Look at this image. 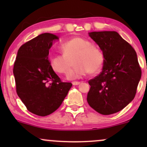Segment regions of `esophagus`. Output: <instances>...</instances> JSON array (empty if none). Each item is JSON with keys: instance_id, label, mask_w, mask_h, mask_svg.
I'll list each match as a JSON object with an SVG mask.
<instances>
[{"instance_id": "obj_1", "label": "esophagus", "mask_w": 147, "mask_h": 147, "mask_svg": "<svg viewBox=\"0 0 147 147\" xmlns=\"http://www.w3.org/2000/svg\"><path fill=\"white\" fill-rule=\"evenodd\" d=\"M72 85L76 86V85H79V84H80V82H72Z\"/></svg>"}]
</instances>
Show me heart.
I'll list each match as a JSON object with an SVG mask.
<instances>
[{
  "label": "heart",
  "instance_id": "heart-1",
  "mask_svg": "<svg viewBox=\"0 0 147 147\" xmlns=\"http://www.w3.org/2000/svg\"><path fill=\"white\" fill-rule=\"evenodd\" d=\"M61 55H52L49 59L50 68L55 72L65 75L70 70V61L73 64L69 79L97 74L104 63L102 52L91 43L82 37H73L63 43L60 47ZM72 61H71V60Z\"/></svg>",
  "mask_w": 147,
  "mask_h": 147
}]
</instances>
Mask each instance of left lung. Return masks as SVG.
Returning <instances> with one entry per match:
<instances>
[{"label":"left lung","mask_w":147,"mask_h":147,"mask_svg":"<svg viewBox=\"0 0 147 147\" xmlns=\"http://www.w3.org/2000/svg\"><path fill=\"white\" fill-rule=\"evenodd\" d=\"M89 36L104 55V66L98 76L89 80L87 101L102 115L122 110L134 99L142 75L137 54L117 32H92Z\"/></svg>","instance_id":"left-lung-1"}]
</instances>
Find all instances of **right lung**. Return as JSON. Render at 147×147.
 Returning <instances> with one entry per match:
<instances>
[{"label":"right lung","mask_w":147,"mask_h":147,"mask_svg":"<svg viewBox=\"0 0 147 147\" xmlns=\"http://www.w3.org/2000/svg\"><path fill=\"white\" fill-rule=\"evenodd\" d=\"M56 35L44 33L18 49L13 72L16 93L30 112L46 116L55 112L72 84L63 82L50 68L49 50Z\"/></svg>","instance_id":"add662e5"}]
</instances>
